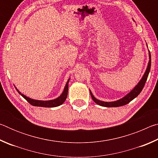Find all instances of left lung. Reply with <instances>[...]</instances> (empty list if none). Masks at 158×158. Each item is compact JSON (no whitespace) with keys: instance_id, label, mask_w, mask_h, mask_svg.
I'll use <instances>...</instances> for the list:
<instances>
[{"instance_id":"8db88e82","label":"left lung","mask_w":158,"mask_h":158,"mask_svg":"<svg viewBox=\"0 0 158 158\" xmlns=\"http://www.w3.org/2000/svg\"><path fill=\"white\" fill-rule=\"evenodd\" d=\"M151 53L149 52V61H148V66H147L145 73H144L143 77L141 78L139 82L138 83V84L136 85V86L134 88V89L131 90V91L128 93L127 95H125V97L120 99L118 100H116L114 102H103L96 99L92 94L91 91L90 90V95H91L93 100L94 101L96 104H98V105L102 106H106V107H117V106H123L129 103L130 102L134 100L136 97H137L139 94V93L141 92V90H142V89H143V86L146 84V81L147 80V78H148V74L150 73V69H151Z\"/></svg>"}]
</instances>
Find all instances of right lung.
I'll use <instances>...</instances> for the list:
<instances>
[{
  "label": "right lung",
  "mask_w": 158,
  "mask_h": 158,
  "mask_svg": "<svg viewBox=\"0 0 158 158\" xmlns=\"http://www.w3.org/2000/svg\"><path fill=\"white\" fill-rule=\"evenodd\" d=\"M69 81V79H68V81H67V84L65 85V89H64L62 94H61L58 98L54 99V100H52L43 101V100H33V99L28 98V97H26V95L21 94V93L17 90V88H16V89H17L19 93V94L22 96L23 98L26 99V100L28 101V102L30 103L31 105L35 106H42V107H56V106H60L62 105V104L66 100L67 96H68V92Z\"/></svg>",
  "instance_id": "1"
}]
</instances>
